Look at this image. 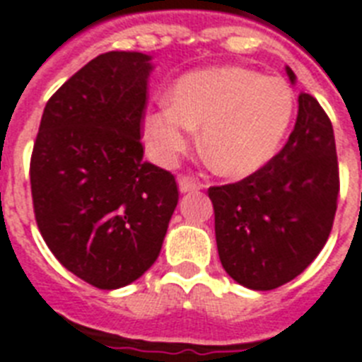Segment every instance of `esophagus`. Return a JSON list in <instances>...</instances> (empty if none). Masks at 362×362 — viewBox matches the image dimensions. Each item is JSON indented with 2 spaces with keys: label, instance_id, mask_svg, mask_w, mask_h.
I'll return each mask as SVG.
<instances>
[{
  "label": "esophagus",
  "instance_id": "1",
  "mask_svg": "<svg viewBox=\"0 0 362 362\" xmlns=\"http://www.w3.org/2000/svg\"><path fill=\"white\" fill-rule=\"evenodd\" d=\"M202 187L204 186H202L201 182L191 178V176H180L178 178V189H180V193H191V191H199Z\"/></svg>",
  "mask_w": 362,
  "mask_h": 362
}]
</instances>
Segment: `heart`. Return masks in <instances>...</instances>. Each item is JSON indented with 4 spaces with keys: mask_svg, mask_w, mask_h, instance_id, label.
Masks as SVG:
<instances>
[{
    "mask_svg": "<svg viewBox=\"0 0 362 362\" xmlns=\"http://www.w3.org/2000/svg\"><path fill=\"white\" fill-rule=\"evenodd\" d=\"M296 98L283 78L243 66H211L187 72L143 119V141L152 160L171 165L189 148L201 128V151L223 176H249L277 154Z\"/></svg>",
    "mask_w": 362,
    "mask_h": 362,
    "instance_id": "obj_1",
    "label": "heart"
}]
</instances>
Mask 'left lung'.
I'll list each match as a JSON object with an SVG mask.
<instances>
[{
  "instance_id": "obj_1",
  "label": "left lung",
  "mask_w": 362,
  "mask_h": 362,
  "mask_svg": "<svg viewBox=\"0 0 362 362\" xmlns=\"http://www.w3.org/2000/svg\"><path fill=\"white\" fill-rule=\"evenodd\" d=\"M296 83V74L286 66ZM286 145L255 175L210 187L216 242L225 272L251 290H273L303 272L324 249L339 197L331 120L301 93Z\"/></svg>"
}]
</instances>
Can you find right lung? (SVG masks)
<instances>
[{
    "label": "right lung",
    "instance_id": "right-lung-1",
    "mask_svg": "<svg viewBox=\"0 0 362 362\" xmlns=\"http://www.w3.org/2000/svg\"><path fill=\"white\" fill-rule=\"evenodd\" d=\"M152 55L110 52L44 107L31 156L38 230L55 258L102 290L134 283L160 255L178 204L175 176L143 161Z\"/></svg>",
    "mask_w": 362,
    "mask_h": 362
}]
</instances>
